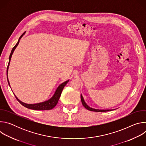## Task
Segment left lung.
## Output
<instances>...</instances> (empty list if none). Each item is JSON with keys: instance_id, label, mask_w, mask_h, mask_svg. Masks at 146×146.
Here are the masks:
<instances>
[{"instance_id": "8db88e82", "label": "left lung", "mask_w": 146, "mask_h": 146, "mask_svg": "<svg viewBox=\"0 0 146 146\" xmlns=\"http://www.w3.org/2000/svg\"><path fill=\"white\" fill-rule=\"evenodd\" d=\"M81 102L83 106H84L86 109H87V110H90V111H96V112H105V111H111L112 110H99V109H92L90 107H89L86 103L84 102V99L82 98V96L81 95Z\"/></svg>"}]
</instances>
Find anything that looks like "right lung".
<instances>
[{"label":"right lung","instance_id":"1","mask_svg":"<svg viewBox=\"0 0 146 146\" xmlns=\"http://www.w3.org/2000/svg\"><path fill=\"white\" fill-rule=\"evenodd\" d=\"M25 32L21 36L19 37L17 43L15 44V46L13 48V49L11 50V52L10 56H9V64H8V66H7V77L8 69H9V65H10V60H11V58L12 54H13L14 50L15 49V48L17 47L18 44H19L20 38L22 37V36L25 34ZM7 81H8L9 85L10 86V83H9V81L8 80V77H7ZM68 82H69V80H68V81H66L62 83V84H61L58 87V88L56 89V90L54 95H53V96L51 99H50L49 100H48L47 101H45L44 102H41V103H36V104H27V103L22 102L21 101H20L16 97L15 95V98L17 99V100L23 106H24V107H25V108H27L28 109H32V110H51L56 105V104L58 103V102L59 100V98L60 96L62 91V90H63L64 87L66 85V84H67Z\"/></svg>","mask_w":146,"mask_h":146}]
</instances>
